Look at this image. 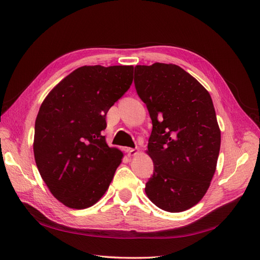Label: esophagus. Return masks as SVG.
Returning a JSON list of instances; mask_svg holds the SVG:
<instances>
[{"mask_svg":"<svg viewBox=\"0 0 260 260\" xmlns=\"http://www.w3.org/2000/svg\"><path fill=\"white\" fill-rule=\"evenodd\" d=\"M136 154H138V148H127V155L129 156H135Z\"/></svg>","mask_w":260,"mask_h":260,"instance_id":"1","label":"esophagus"}]
</instances>
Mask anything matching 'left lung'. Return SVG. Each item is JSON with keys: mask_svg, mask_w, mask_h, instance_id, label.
<instances>
[{"mask_svg": "<svg viewBox=\"0 0 260 260\" xmlns=\"http://www.w3.org/2000/svg\"><path fill=\"white\" fill-rule=\"evenodd\" d=\"M134 76L153 124L146 153L154 173L145 192L162 210L184 212L206 194L216 171L220 129L212 98L175 64L136 65Z\"/></svg>", "mask_w": 260, "mask_h": 260, "instance_id": "left-lung-1", "label": "left lung"}]
</instances>
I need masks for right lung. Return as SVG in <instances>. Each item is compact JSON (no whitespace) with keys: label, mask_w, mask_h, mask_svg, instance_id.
Returning <instances> with one entry per match:
<instances>
[{"label":"right lung","mask_w":260,"mask_h":260,"mask_svg":"<svg viewBox=\"0 0 260 260\" xmlns=\"http://www.w3.org/2000/svg\"><path fill=\"white\" fill-rule=\"evenodd\" d=\"M133 66H82L42 103L33 150L41 177L65 206H93L108 189L123 158L102 132L108 110L127 92Z\"/></svg>","instance_id":"right-lung-1"}]
</instances>
